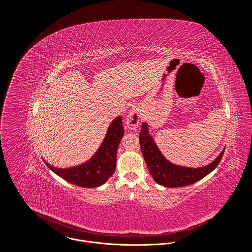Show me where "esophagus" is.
Wrapping results in <instances>:
<instances>
[{
  "label": "esophagus",
  "instance_id": "34e87169",
  "mask_svg": "<svg viewBox=\"0 0 252 252\" xmlns=\"http://www.w3.org/2000/svg\"><path fill=\"white\" fill-rule=\"evenodd\" d=\"M142 107L138 104L136 105H133L132 109L130 110V112L128 113L127 117H126V126L129 129L131 130H135L138 126V124L140 122V119L142 117Z\"/></svg>",
  "mask_w": 252,
  "mask_h": 252
}]
</instances>
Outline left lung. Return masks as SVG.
<instances>
[{"label":"left lung","mask_w":252,"mask_h":252,"mask_svg":"<svg viewBox=\"0 0 252 252\" xmlns=\"http://www.w3.org/2000/svg\"><path fill=\"white\" fill-rule=\"evenodd\" d=\"M139 143L142 156L145 158L153 178L156 183L166 188H182L196 183L219 165L224 153H220L218 158H215L210 164L199 168H189L172 164L160 154L155 140L149 133L146 123L141 125Z\"/></svg>","instance_id":"1"}]
</instances>
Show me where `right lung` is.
Here are the masks:
<instances>
[{
  "mask_svg": "<svg viewBox=\"0 0 252 252\" xmlns=\"http://www.w3.org/2000/svg\"><path fill=\"white\" fill-rule=\"evenodd\" d=\"M124 132L123 120L119 117L112 123L100 148L88 162L66 169L54 167L48 162L46 164L69 184L89 189L99 187L112 176L116 169L117 152Z\"/></svg>",
  "mask_w": 252,
  "mask_h": 252,
  "instance_id": "1",
  "label": "right lung"
}]
</instances>
